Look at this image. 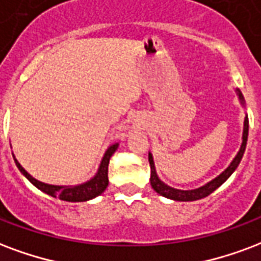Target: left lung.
<instances>
[{"label": "left lung", "instance_id": "obj_1", "mask_svg": "<svg viewBox=\"0 0 261 261\" xmlns=\"http://www.w3.org/2000/svg\"><path fill=\"white\" fill-rule=\"evenodd\" d=\"M238 95L241 98V101H244V96L241 94V91L238 90ZM248 133H249V119L248 116L245 117V123H244V137H242V145H241V149H239L238 155L235 156V159L232 160V163L225 169V171H223L219 177H216L213 181H210L203 187H200L198 190H192V191H181V190H174V188H171L169 185H166L165 182H162L159 178H158V175H156L155 171V165H153V159H152V155L149 153V166H150V185H152V188L160 194L162 196H166V198H170V199H174V200H196V199H202L204 196H207L213 192L214 190H217L220 185L223 184L225 179L228 178L229 175L232 174L235 169L238 167L239 162L242 159V156H244L245 148H246V141H248Z\"/></svg>", "mask_w": 261, "mask_h": 261}]
</instances>
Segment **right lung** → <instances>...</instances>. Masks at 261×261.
<instances>
[{"mask_svg": "<svg viewBox=\"0 0 261 261\" xmlns=\"http://www.w3.org/2000/svg\"><path fill=\"white\" fill-rule=\"evenodd\" d=\"M117 146H119V144H115V145L108 148V150L105 152V156H103V159L101 162V166H99V170H98V173H96L94 178L87 181L86 184L76 185V187H59V185L44 184L41 181L33 178L32 175L29 174L28 171L19 165V162L15 159V156H13V159H15L17 169L20 170V173L34 187H37L40 191L51 195L54 198H59L61 200H66V202H84V200H90L92 198L98 196V195H101L106 190L108 182H109V179H108V166H109V160H111L112 155L115 153V150L117 149Z\"/></svg>", "mask_w": 261, "mask_h": 261, "instance_id": "obj_1", "label": "right lung"}]
</instances>
